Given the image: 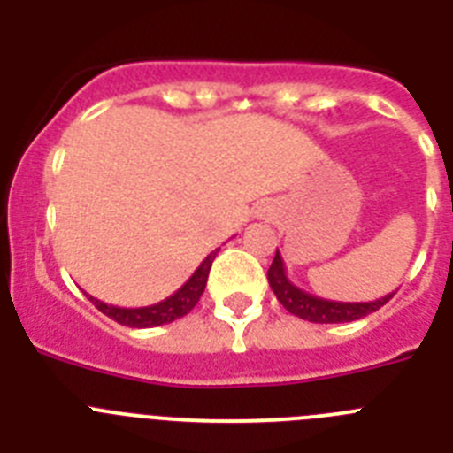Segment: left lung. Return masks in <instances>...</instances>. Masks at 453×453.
Masks as SVG:
<instances>
[{
  "instance_id": "left-lung-1",
  "label": "left lung",
  "mask_w": 453,
  "mask_h": 453,
  "mask_svg": "<svg viewBox=\"0 0 453 453\" xmlns=\"http://www.w3.org/2000/svg\"><path fill=\"white\" fill-rule=\"evenodd\" d=\"M267 281H270L272 292L276 295V299L281 302V306L286 308L288 313L297 315V318L308 319V322L315 324H338V322H354V319H361L365 315L374 313L386 302H390V295L381 299H374V302H331V299L315 297V295H308L306 290L297 288L295 283L288 279L286 265H283V258L276 250L274 261H272L270 270H267Z\"/></svg>"
}]
</instances>
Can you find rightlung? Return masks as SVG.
Here are the masks:
<instances>
[{
	"instance_id": "obj_1",
	"label": "right lung",
	"mask_w": 453,
	"mask_h": 453,
	"mask_svg": "<svg viewBox=\"0 0 453 453\" xmlns=\"http://www.w3.org/2000/svg\"><path fill=\"white\" fill-rule=\"evenodd\" d=\"M219 247L215 251L206 256L202 261V265L197 270L192 272V276L179 288L174 295H170L167 299L158 303H151V306H140V308H122V306H113V303H104L99 302L97 297H90L95 306L102 311L104 315H108L115 322L124 324V326H131V329H151V326H161V324H170L174 319L183 318L192 311V308L197 306L199 297H202L203 288H206L208 281V272H211V265H213L215 256H218Z\"/></svg>"
}]
</instances>
